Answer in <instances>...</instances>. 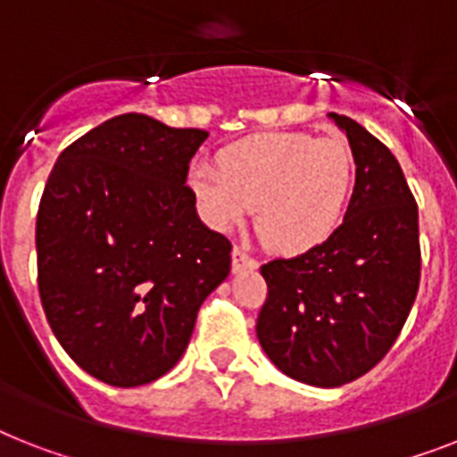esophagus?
Instances as JSON below:
<instances>
[{"instance_id":"esophagus-1","label":"esophagus","mask_w":457,"mask_h":457,"mask_svg":"<svg viewBox=\"0 0 457 457\" xmlns=\"http://www.w3.org/2000/svg\"><path fill=\"white\" fill-rule=\"evenodd\" d=\"M255 267H258V261L253 255H248L239 246L232 248V272H244V270H255Z\"/></svg>"}]
</instances>
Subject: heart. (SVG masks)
I'll use <instances>...</instances> for the list:
<instances>
[{
    "label": "heart",
    "mask_w": 457,
    "mask_h": 457,
    "mask_svg": "<svg viewBox=\"0 0 457 457\" xmlns=\"http://www.w3.org/2000/svg\"><path fill=\"white\" fill-rule=\"evenodd\" d=\"M187 183L213 228H235L255 209L262 244L295 255L324 244L343 222L357 157L343 138L262 133L222 147L216 170L192 169Z\"/></svg>",
    "instance_id": "heart-1"
}]
</instances>
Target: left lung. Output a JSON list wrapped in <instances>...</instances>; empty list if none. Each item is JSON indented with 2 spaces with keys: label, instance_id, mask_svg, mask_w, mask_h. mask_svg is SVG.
Listing matches in <instances>:
<instances>
[{
  "label": "left lung",
  "instance_id": "obj_1",
  "mask_svg": "<svg viewBox=\"0 0 457 457\" xmlns=\"http://www.w3.org/2000/svg\"><path fill=\"white\" fill-rule=\"evenodd\" d=\"M357 157L343 225L324 244L261 267L255 333L281 373L340 387L392 350L420 287L418 204L395 154L350 117L331 114Z\"/></svg>",
  "mask_w": 457,
  "mask_h": 457
}]
</instances>
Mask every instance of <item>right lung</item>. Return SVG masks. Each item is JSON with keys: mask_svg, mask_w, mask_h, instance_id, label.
Instances as JSON below:
<instances>
[{"mask_svg": "<svg viewBox=\"0 0 457 457\" xmlns=\"http://www.w3.org/2000/svg\"><path fill=\"white\" fill-rule=\"evenodd\" d=\"M202 129L120 114L61 152L37 211L48 326L88 376L138 387L183 357L232 244L199 220L187 170Z\"/></svg>", "mask_w": 457, "mask_h": 457, "instance_id": "obj_1", "label": "right lung"}]
</instances>
